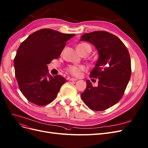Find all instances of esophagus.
Listing matches in <instances>:
<instances>
[{
    "instance_id": "34e87169",
    "label": "esophagus",
    "mask_w": 148,
    "mask_h": 148,
    "mask_svg": "<svg viewBox=\"0 0 148 148\" xmlns=\"http://www.w3.org/2000/svg\"><path fill=\"white\" fill-rule=\"evenodd\" d=\"M69 81H77L78 79H76V78H69Z\"/></svg>"
}]
</instances>
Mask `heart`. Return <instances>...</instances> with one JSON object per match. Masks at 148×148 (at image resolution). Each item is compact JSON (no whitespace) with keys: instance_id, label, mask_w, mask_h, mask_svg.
I'll list each match as a JSON object with an SVG mask.
<instances>
[{"instance_id":"b5f03b06","label":"heart","mask_w":148,"mask_h":148,"mask_svg":"<svg viewBox=\"0 0 148 148\" xmlns=\"http://www.w3.org/2000/svg\"><path fill=\"white\" fill-rule=\"evenodd\" d=\"M87 49H90L91 47L89 45L86 43H81L78 45L77 46V49L79 53H81L83 51H84ZM66 70L67 72L70 73L71 75L73 76H76V77H79V76H81L82 73L84 71L86 70V68L84 65H69L68 67L66 68Z\"/></svg>"}]
</instances>
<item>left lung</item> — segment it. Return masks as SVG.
Returning <instances> with one entry per match:
<instances>
[{
	"label": "left lung",
	"mask_w": 148,
	"mask_h": 148,
	"mask_svg": "<svg viewBox=\"0 0 148 148\" xmlns=\"http://www.w3.org/2000/svg\"><path fill=\"white\" fill-rule=\"evenodd\" d=\"M81 40L94 45L99 54L90 74V78L99 79L98 86L93 87L87 80L81 99L92 110H105L122 99L129 83L132 73L129 51L118 37L106 31L86 33Z\"/></svg>",
	"instance_id": "obj_1"
}]
</instances>
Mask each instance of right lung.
<instances>
[{
  "label": "right lung",
  "instance_id": "right-lung-1",
  "mask_svg": "<svg viewBox=\"0 0 148 148\" xmlns=\"http://www.w3.org/2000/svg\"><path fill=\"white\" fill-rule=\"evenodd\" d=\"M75 35L42 29L20 45L14 59L15 76L20 90L30 102L44 106L57 97L66 79L60 75H49L47 64L59 58L66 42Z\"/></svg>",
  "mask_w": 148,
  "mask_h": 148
}]
</instances>
